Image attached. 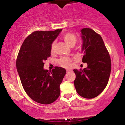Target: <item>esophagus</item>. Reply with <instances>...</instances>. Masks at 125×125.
<instances>
[{
  "instance_id": "obj_1",
  "label": "esophagus",
  "mask_w": 125,
  "mask_h": 125,
  "mask_svg": "<svg viewBox=\"0 0 125 125\" xmlns=\"http://www.w3.org/2000/svg\"><path fill=\"white\" fill-rule=\"evenodd\" d=\"M70 71H71V70H69V69H66V72H70Z\"/></svg>"
}]
</instances>
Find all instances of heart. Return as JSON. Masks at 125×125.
<instances>
[{"label": "heart", "instance_id": "b5f03b06", "mask_svg": "<svg viewBox=\"0 0 125 125\" xmlns=\"http://www.w3.org/2000/svg\"><path fill=\"white\" fill-rule=\"evenodd\" d=\"M62 39L64 40L65 42L71 47H74L77 42V37L76 36L72 33H65L62 36ZM56 48V42H53L51 45V52L52 53H53L55 51ZM59 64L61 66L64 68H70L72 66V60L68 59L67 57H61L59 60Z\"/></svg>", "mask_w": 125, "mask_h": 125}]
</instances>
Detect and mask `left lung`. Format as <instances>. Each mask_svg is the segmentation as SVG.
<instances>
[{
  "label": "left lung",
  "instance_id": "left-lung-1",
  "mask_svg": "<svg viewBox=\"0 0 125 125\" xmlns=\"http://www.w3.org/2000/svg\"><path fill=\"white\" fill-rule=\"evenodd\" d=\"M83 40V62L88 66L83 69H74L75 88L80 96L93 98L104 90L111 72V60L102 37L88 28L81 30Z\"/></svg>",
  "mask_w": 125,
  "mask_h": 125
}]
</instances>
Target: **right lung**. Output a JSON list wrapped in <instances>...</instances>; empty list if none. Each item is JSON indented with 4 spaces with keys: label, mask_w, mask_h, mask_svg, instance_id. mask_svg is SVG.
<instances>
[{
    "label": "right lung",
    "mask_w": 125,
    "mask_h": 125,
    "mask_svg": "<svg viewBox=\"0 0 125 125\" xmlns=\"http://www.w3.org/2000/svg\"><path fill=\"white\" fill-rule=\"evenodd\" d=\"M61 31L33 32L24 41L17 57L16 69L24 89L39 104H50L60 94L66 70L56 66L49 71L44 69V62L51 56V45Z\"/></svg>",
    "instance_id": "obj_1"
}]
</instances>
